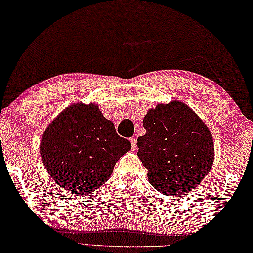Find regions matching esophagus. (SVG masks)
<instances>
[{"instance_id":"1","label":"esophagus","mask_w":253,"mask_h":253,"mask_svg":"<svg viewBox=\"0 0 253 253\" xmlns=\"http://www.w3.org/2000/svg\"><path fill=\"white\" fill-rule=\"evenodd\" d=\"M130 141H131L132 149H133V150L137 149V137H132V138L130 139Z\"/></svg>"}]
</instances>
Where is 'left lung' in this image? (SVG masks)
<instances>
[{
	"label": "left lung",
	"mask_w": 253,
	"mask_h": 253,
	"mask_svg": "<svg viewBox=\"0 0 253 253\" xmlns=\"http://www.w3.org/2000/svg\"><path fill=\"white\" fill-rule=\"evenodd\" d=\"M146 134L138 138V157L149 183L169 197L191 191L211 172L215 148L208 126L188 105L172 100L150 108Z\"/></svg>",
	"instance_id": "obj_1"
}]
</instances>
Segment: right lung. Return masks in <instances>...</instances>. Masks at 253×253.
<instances>
[{
  "label": "right lung",
  "instance_id": "right-lung-1",
  "mask_svg": "<svg viewBox=\"0 0 253 253\" xmlns=\"http://www.w3.org/2000/svg\"><path fill=\"white\" fill-rule=\"evenodd\" d=\"M130 149L131 142L116 133L98 105L80 102L64 108L48 124L40 146L52 180L75 196L103 185L115 163Z\"/></svg>",
  "mask_w": 253,
  "mask_h": 253
}]
</instances>
